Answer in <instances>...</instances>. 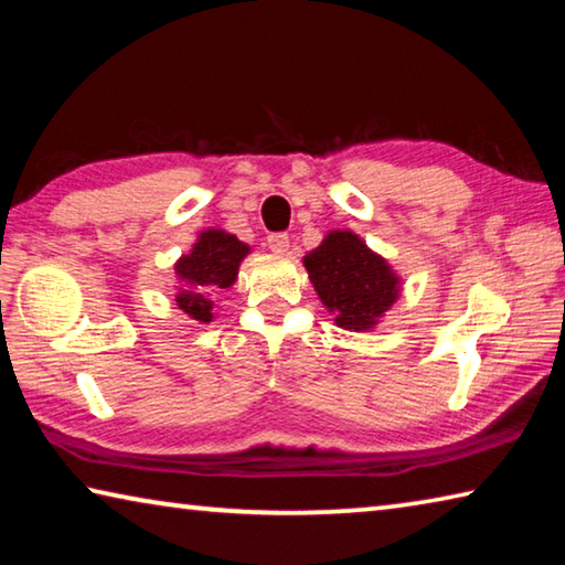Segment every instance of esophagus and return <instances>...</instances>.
Instances as JSON below:
<instances>
[{
  "instance_id": "1",
  "label": "esophagus",
  "mask_w": 565,
  "mask_h": 565,
  "mask_svg": "<svg viewBox=\"0 0 565 565\" xmlns=\"http://www.w3.org/2000/svg\"><path fill=\"white\" fill-rule=\"evenodd\" d=\"M266 246H269L274 254H286L289 252V234H284V232L269 234V238H266Z\"/></svg>"
}]
</instances>
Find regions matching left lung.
Instances as JSON below:
<instances>
[{
  "instance_id": "obj_1",
  "label": "left lung",
  "mask_w": 565,
  "mask_h": 565,
  "mask_svg": "<svg viewBox=\"0 0 565 565\" xmlns=\"http://www.w3.org/2000/svg\"><path fill=\"white\" fill-rule=\"evenodd\" d=\"M303 266L321 303L337 317L333 321L341 329H374L398 299L396 271L353 232H329L303 256Z\"/></svg>"
}]
</instances>
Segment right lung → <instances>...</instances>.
<instances>
[{
    "mask_svg": "<svg viewBox=\"0 0 565 565\" xmlns=\"http://www.w3.org/2000/svg\"><path fill=\"white\" fill-rule=\"evenodd\" d=\"M248 252L252 248L222 228H206L199 234L191 252L174 264L179 279L174 301L179 309L194 321H214V294L236 281L238 264Z\"/></svg>",
    "mask_w": 565,
    "mask_h": 565,
    "instance_id": "right-lung-1",
    "label": "right lung"
}]
</instances>
